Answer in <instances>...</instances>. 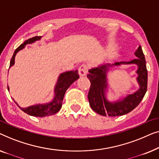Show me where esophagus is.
<instances>
[{"label":"esophagus","mask_w":159,"mask_h":159,"mask_svg":"<svg viewBox=\"0 0 159 159\" xmlns=\"http://www.w3.org/2000/svg\"><path fill=\"white\" fill-rule=\"evenodd\" d=\"M87 71H88V67H87L86 65L83 64L79 68V74L80 77L85 76L86 75Z\"/></svg>","instance_id":"1"}]
</instances>
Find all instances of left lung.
I'll list each match as a JSON object with an SVG mask.
<instances>
[{
	"label": "left lung",
	"instance_id": "obj_1",
	"mask_svg": "<svg viewBox=\"0 0 159 159\" xmlns=\"http://www.w3.org/2000/svg\"><path fill=\"white\" fill-rule=\"evenodd\" d=\"M135 55L138 58L130 61L117 62L114 64H103L89 70V74L87 75V78L91 82V87L88 94L89 104L91 109L99 115H108L109 117L126 115L133 110L143 99L147 91L148 71L146 59L141 47H138ZM130 64H135L138 66L136 73L138 74L137 81L139 84V89L135 93L127 95L117 101L109 102L106 97V92L108 90L107 73L108 69L114 66Z\"/></svg>",
	"mask_w": 159,
	"mask_h": 159
}]
</instances>
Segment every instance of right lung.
I'll use <instances>...</instances> for the list:
<instances>
[{"label": "right lung", "instance_id": "1", "mask_svg": "<svg viewBox=\"0 0 159 159\" xmlns=\"http://www.w3.org/2000/svg\"><path fill=\"white\" fill-rule=\"evenodd\" d=\"M42 37H34L26 40L23 44H21L16 50H15L14 53H13L11 60L10 62V66H13L15 63V57L17 52L20 51L22 49L25 48V46L28 44H32L35 42L36 41L41 39ZM78 70H70L67 71V72L62 73L60 74L59 77L57 79V84L55 86V96L54 98L52 101L46 103V104H39L36 105H32V106L26 107V108H21L17 102L13 99L17 106L21 109L22 111L27 114L29 115L33 116V117H46V116L52 115L54 114L57 113V111H60V108L62 107V100H63L64 95L66 91H67L71 84L75 80L79 79V75L78 74ZM8 90L9 91V87L8 86Z\"/></svg>", "mask_w": 159, "mask_h": 159}]
</instances>
